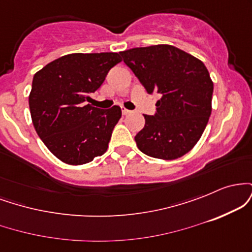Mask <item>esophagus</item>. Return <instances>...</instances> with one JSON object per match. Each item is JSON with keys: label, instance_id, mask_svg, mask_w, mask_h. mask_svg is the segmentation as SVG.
I'll use <instances>...</instances> for the list:
<instances>
[{"label": "esophagus", "instance_id": "1", "mask_svg": "<svg viewBox=\"0 0 252 252\" xmlns=\"http://www.w3.org/2000/svg\"><path fill=\"white\" fill-rule=\"evenodd\" d=\"M130 110H128V109H126V108H122V114L124 115V116H126V115H129L130 114Z\"/></svg>", "mask_w": 252, "mask_h": 252}]
</instances>
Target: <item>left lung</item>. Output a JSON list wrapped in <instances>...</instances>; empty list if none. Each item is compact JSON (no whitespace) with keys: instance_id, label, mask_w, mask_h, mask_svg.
Returning a JSON list of instances; mask_svg holds the SVG:
<instances>
[{"instance_id":"obj_1","label":"left lung","mask_w":252,"mask_h":252,"mask_svg":"<svg viewBox=\"0 0 252 252\" xmlns=\"http://www.w3.org/2000/svg\"><path fill=\"white\" fill-rule=\"evenodd\" d=\"M148 94H160L154 116L144 115L135 136L138 149L162 160H175L200 140L212 111L213 82L201 60L170 45L121 52Z\"/></svg>"}]
</instances>
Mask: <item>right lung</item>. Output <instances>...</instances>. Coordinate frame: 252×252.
<instances>
[{"label": "right lung", "instance_id": "obj_1", "mask_svg": "<svg viewBox=\"0 0 252 252\" xmlns=\"http://www.w3.org/2000/svg\"><path fill=\"white\" fill-rule=\"evenodd\" d=\"M118 53H72L58 58L34 74L30 94L33 126L45 146L63 162H91L109 147L122 111L117 105L92 106L90 94L100 88Z\"/></svg>", "mask_w": 252, "mask_h": 252}]
</instances>
